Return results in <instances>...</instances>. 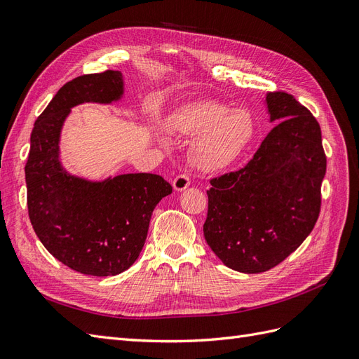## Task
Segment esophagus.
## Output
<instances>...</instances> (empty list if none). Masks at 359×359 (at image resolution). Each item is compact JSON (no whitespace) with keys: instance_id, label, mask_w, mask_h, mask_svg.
<instances>
[{"instance_id":"obj_1","label":"esophagus","mask_w":359,"mask_h":359,"mask_svg":"<svg viewBox=\"0 0 359 359\" xmlns=\"http://www.w3.org/2000/svg\"><path fill=\"white\" fill-rule=\"evenodd\" d=\"M189 186H190V178L186 175V173H181V175H178L172 182V187L175 191L186 190Z\"/></svg>"}]
</instances>
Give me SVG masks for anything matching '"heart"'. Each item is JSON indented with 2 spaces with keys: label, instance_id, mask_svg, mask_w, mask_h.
Here are the masks:
<instances>
[{
  "label": "heart",
  "instance_id": "obj_1",
  "mask_svg": "<svg viewBox=\"0 0 359 359\" xmlns=\"http://www.w3.org/2000/svg\"><path fill=\"white\" fill-rule=\"evenodd\" d=\"M172 133L191 137L189 163L198 170L212 172L229 166L252 142L255 118L245 107L202 100L180 107L168 116Z\"/></svg>",
  "mask_w": 359,
  "mask_h": 359
}]
</instances>
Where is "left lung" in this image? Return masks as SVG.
I'll use <instances>...</instances> for the list:
<instances>
[{
    "instance_id": "1",
    "label": "left lung",
    "mask_w": 359,
    "mask_h": 359,
    "mask_svg": "<svg viewBox=\"0 0 359 359\" xmlns=\"http://www.w3.org/2000/svg\"><path fill=\"white\" fill-rule=\"evenodd\" d=\"M269 121H280L245 168L211 180L205 240L231 269L274 268L310 235L327 172L319 123L287 93H266Z\"/></svg>"
}]
</instances>
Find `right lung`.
Wrapping results in <instances>:
<instances>
[{"mask_svg":"<svg viewBox=\"0 0 359 359\" xmlns=\"http://www.w3.org/2000/svg\"><path fill=\"white\" fill-rule=\"evenodd\" d=\"M118 70L79 76L60 88L37 118L25 166L28 214L48 252L78 273L121 274L142 252L151 215L172 193L154 173H123L100 181L72 175L61 163V130L72 107L123 99Z\"/></svg>","mask_w":359,"mask_h":359,"instance_id":"obj_1","label":"right lung"}]
</instances>
